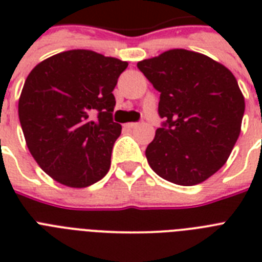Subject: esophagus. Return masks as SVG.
I'll return each mask as SVG.
<instances>
[{"label": "esophagus", "instance_id": "esophagus-1", "mask_svg": "<svg viewBox=\"0 0 262 262\" xmlns=\"http://www.w3.org/2000/svg\"><path fill=\"white\" fill-rule=\"evenodd\" d=\"M137 125H139L137 122H129V123H125V127H126V129H133V127H136Z\"/></svg>", "mask_w": 262, "mask_h": 262}]
</instances>
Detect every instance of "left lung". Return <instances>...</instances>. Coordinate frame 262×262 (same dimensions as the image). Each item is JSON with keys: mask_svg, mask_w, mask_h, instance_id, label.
<instances>
[{"mask_svg": "<svg viewBox=\"0 0 262 262\" xmlns=\"http://www.w3.org/2000/svg\"><path fill=\"white\" fill-rule=\"evenodd\" d=\"M158 92L162 126L145 149L168 182L193 186L219 170L241 133L245 99L231 72L194 51L175 49L137 63Z\"/></svg>", "mask_w": 262, "mask_h": 262, "instance_id": "left-lung-1", "label": "left lung"}]
</instances>
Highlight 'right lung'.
<instances>
[{"mask_svg": "<svg viewBox=\"0 0 262 262\" xmlns=\"http://www.w3.org/2000/svg\"><path fill=\"white\" fill-rule=\"evenodd\" d=\"M127 62L90 50H69L31 71L18 100L27 147L43 171L71 187L108 172L121 135L113 121V90Z\"/></svg>", "mask_w": 262, "mask_h": 262, "instance_id": "right-lung-1", "label": "right lung"}]
</instances>
